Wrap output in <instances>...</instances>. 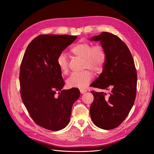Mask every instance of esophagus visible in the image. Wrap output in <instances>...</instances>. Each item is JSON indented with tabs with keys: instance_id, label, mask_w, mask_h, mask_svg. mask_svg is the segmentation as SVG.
<instances>
[{
	"instance_id": "esophagus-1",
	"label": "esophagus",
	"mask_w": 154,
	"mask_h": 154,
	"mask_svg": "<svg viewBox=\"0 0 154 154\" xmlns=\"http://www.w3.org/2000/svg\"><path fill=\"white\" fill-rule=\"evenodd\" d=\"M80 92L82 93V94H83V93H85V92H87V90H85V89H80Z\"/></svg>"
}]
</instances>
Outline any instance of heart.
<instances>
[{"label":"heart","instance_id":"b5f03b06","mask_svg":"<svg viewBox=\"0 0 154 154\" xmlns=\"http://www.w3.org/2000/svg\"><path fill=\"white\" fill-rule=\"evenodd\" d=\"M71 54L83 59V69H89L95 73L103 70L106 60V53L103 46L101 44L92 45L88 42H79L70 50ZM57 64L60 72L67 74L69 72L67 59L63 54L57 58ZM93 78V74L89 70L82 72L71 74L66 80L69 88H85Z\"/></svg>","mask_w":154,"mask_h":154}]
</instances>
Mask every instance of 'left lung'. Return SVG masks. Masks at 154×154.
Listing matches in <instances>:
<instances>
[{
	"mask_svg": "<svg viewBox=\"0 0 154 154\" xmlns=\"http://www.w3.org/2000/svg\"><path fill=\"white\" fill-rule=\"evenodd\" d=\"M91 40L100 41L106 53L103 71L91 86L109 91H91V117L97 127L114 129L127 117L136 100V69L128 48L118 36L102 32Z\"/></svg>",
	"mask_w": 154,
	"mask_h": 154,
	"instance_id": "left-lung-1",
	"label": "left lung"
}]
</instances>
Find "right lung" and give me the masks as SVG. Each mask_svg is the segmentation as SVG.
Instances as JSON below:
<instances>
[{
	"instance_id": "add662e5",
	"label": "right lung",
	"mask_w": 154,
	"mask_h": 154,
	"mask_svg": "<svg viewBox=\"0 0 154 154\" xmlns=\"http://www.w3.org/2000/svg\"><path fill=\"white\" fill-rule=\"evenodd\" d=\"M76 38L40 35L27 46L20 64L23 103L36 125L53 131L68 125L72 105L80 95L77 88L62 90L65 82L57 64L58 56Z\"/></svg>"
}]
</instances>
